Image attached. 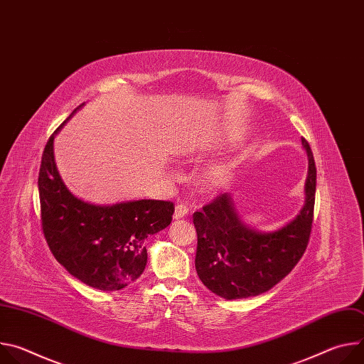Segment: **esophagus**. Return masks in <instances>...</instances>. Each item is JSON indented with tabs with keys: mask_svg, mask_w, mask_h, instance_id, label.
<instances>
[{
	"mask_svg": "<svg viewBox=\"0 0 364 364\" xmlns=\"http://www.w3.org/2000/svg\"><path fill=\"white\" fill-rule=\"evenodd\" d=\"M188 213V207L186 204H177L176 205V212H174V219L178 220V219H183L184 216H187Z\"/></svg>",
	"mask_w": 364,
	"mask_h": 364,
	"instance_id": "34e87169",
	"label": "esophagus"
}]
</instances>
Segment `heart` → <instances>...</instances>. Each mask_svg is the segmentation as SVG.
Instances as JSON below:
<instances>
[{
  "label": "heart",
  "instance_id": "heart-1",
  "mask_svg": "<svg viewBox=\"0 0 364 364\" xmlns=\"http://www.w3.org/2000/svg\"><path fill=\"white\" fill-rule=\"evenodd\" d=\"M196 151L194 148H188L187 152ZM230 178V170L226 166H215L204 176V184L210 188H219L225 186Z\"/></svg>",
  "mask_w": 364,
  "mask_h": 364
}]
</instances>
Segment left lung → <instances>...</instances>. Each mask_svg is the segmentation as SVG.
<instances>
[{
  "label": "left lung",
  "instance_id": "8db88e82",
  "mask_svg": "<svg viewBox=\"0 0 364 364\" xmlns=\"http://www.w3.org/2000/svg\"><path fill=\"white\" fill-rule=\"evenodd\" d=\"M305 204L284 228L262 233L246 226L230 194L218 196L201 212H194L197 232L196 271L201 282L225 299H242L269 291L299 262L314 220L317 168L309 144Z\"/></svg>",
  "mask_w": 364,
  "mask_h": 364
}]
</instances>
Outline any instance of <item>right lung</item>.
<instances>
[{
	"mask_svg": "<svg viewBox=\"0 0 364 364\" xmlns=\"http://www.w3.org/2000/svg\"><path fill=\"white\" fill-rule=\"evenodd\" d=\"M80 107L51 134L41 155V229L51 253L70 275L100 291H118L144 272L148 257L145 239L171 223L174 204L132 200L97 205L68 190L56 168L53 141Z\"/></svg>",
	"mask_w": 364,
	"mask_h": 364,
	"instance_id": "right-lung-1",
	"label": "right lung"
}]
</instances>
